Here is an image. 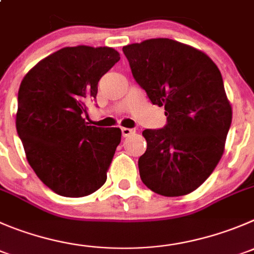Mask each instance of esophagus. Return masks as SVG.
<instances>
[{
    "instance_id": "34e87169",
    "label": "esophagus",
    "mask_w": 254,
    "mask_h": 254,
    "mask_svg": "<svg viewBox=\"0 0 254 254\" xmlns=\"http://www.w3.org/2000/svg\"><path fill=\"white\" fill-rule=\"evenodd\" d=\"M121 132H122V136L123 137H128V136H131L132 133H134L133 129L126 128V127H122V128H121Z\"/></svg>"
}]
</instances>
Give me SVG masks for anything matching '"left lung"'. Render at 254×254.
<instances>
[{
    "instance_id": "1",
    "label": "left lung",
    "mask_w": 254,
    "mask_h": 254,
    "mask_svg": "<svg viewBox=\"0 0 254 254\" xmlns=\"http://www.w3.org/2000/svg\"><path fill=\"white\" fill-rule=\"evenodd\" d=\"M133 78L153 105L165 106L163 128L144 129L141 180L154 193L178 197L211 176L224 151L232 108L218 67L202 51L170 38L125 46Z\"/></svg>"
}]
</instances>
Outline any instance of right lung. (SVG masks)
<instances>
[{
	"label": "right lung",
	"mask_w": 254,
	"mask_h": 254,
	"mask_svg": "<svg viewBox=\"0 0 254 254\" xmlns=\"http://www.w3.org/2000/svg\"><path fill=\"white\" fill-rule=\"evenodd\" d=\"M120 61L111 47H64L38 62L21 82L16 128L26 157L48 188L84 197L105 185L121 129L87 126V103Z\"/></svg>",
	"instance_id": "right-lung-1"
}]
</instances>
